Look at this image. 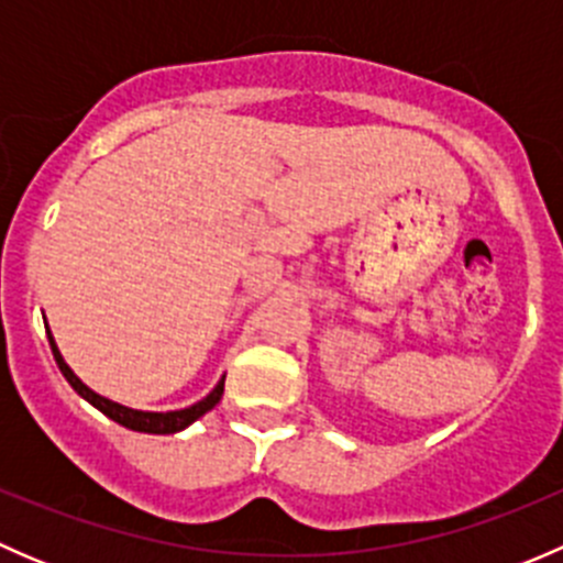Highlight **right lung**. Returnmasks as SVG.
<instances>
[{"label": "right lung", "instance_id": "1", "mask_svg": "<svg viewBox=\"0 0 563 563\" xmlns=\"http://www.w3.org/2000/svg\"><path fill=\"white\" fill-rule=\"evenodd\" d=\"M48 343H51V351H54V360L56 365H59L62 376L67 378V384H70L73 389L78 391V395L84 397V400L92 402L98 411H103L108 419H113V422H119L122 428H130V430H139V433H157V435H168V433H179V430H185L187 424L196 422L198 417H203L207 411H212L214 406L220 402V397H223V384H225V376L220 378V384L209 391L203 400H198L196 406L190 408H181V411H166V413H155V411H135V408H128V406H119V402L108 400V397H100L98 391H92L87 387V384L81 382V378L76 376V373L70 371V367L65 365V360H62L59 349H56L54 338H51L48 332Z\"/></svg>", "mask_w": 563, "mask_h": 563}]
</instances>
